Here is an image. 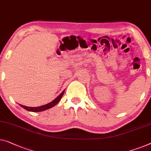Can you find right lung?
<instances>
[{
  "label": "right lung",
  "instance_id": "add662e5",
  "mask_svg": "<svg viewBox=\"0 0 151 151\" xmlns=\"http://www.w3.org/2000/svg\"><path fill=\"white\" fill-rule=\"evenodd\" d=\"M64 90L60 94L59 96H58L57 98L55 99H54V100L52 101V102L48 103V104H45V105H42V106H38V107H29V106H24V105H22V104H19L20 106H22V108H24V109L27 110V111H30V112H40V111H45V110L47 109H51V108L53 107L54 106H55L56 104H58V102H60V100H61V98H62L63 95H64Z\"/></svg>",
  "mask_w": 151,
  "mask_h": 151
}]
</instances>
